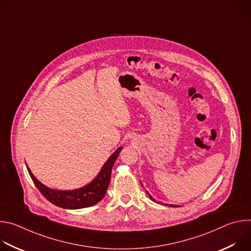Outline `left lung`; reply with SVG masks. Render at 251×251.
<instances>
[{"label":"left lung","instance_id":"left-lung-1","mask_svg":"<svg viewBox=\"0 0 251 251\" xmlns=\"http://www.w3.org/2000/svg\"><path fill=\"white\" fill-rule=\"evenodd\" d=\"M147 194H148V196H149V197H150V199H151V200H152V201H156V200H155V199H153V198H152V197H151V196H150V194H149V193H148V192H147ZM170 206H175V205H173V204H170Z\"/></svg>","mask_w":251,"mask_h":251}]
</instances>
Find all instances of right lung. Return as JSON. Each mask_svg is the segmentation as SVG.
Masks as SVG:
<instances>
[{
	"label": "right lung",
	"instance_id": "obj_1",
	"mask_svg": "<svg viewBox=\"0 0 251 251\" xmlns=\"http://www.w3.org/2000/svg\"><path fill=\"white\" fill-rule=\"evenodd\" d=\"M122 147L118 148L111 157L106 161V163L101 168V171L97 175L94 180L87 186L75 190V191H57L51 190L40 181H38L35 176L31 174L30 170L27 168L28 174L35 187L41 192V194L51 203L56 206L68 209H76L91 206L98 201H100L109 187L111 171L116 159L121 152Z\"/></svg>",
	"mask_w": 251,
	"mask_h": 251
}]
</instances>
